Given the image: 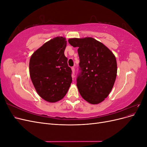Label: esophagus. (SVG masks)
<instances>
[{"label":"esophagus","instance_id":"1","mask_svg":"<svg viewBox=\"0 0 147 147\" xmlns=\"http://www.w3.org/2000/svg\"><path fill=\"white\" fill-rule=\"evenodd\" d=\"M72 77L74 78L75 77V68L74 67H72Z\"/></svg>","mask_w":147,"mask_h":147}]
</instances>
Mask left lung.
<instances>
[{"label":"left lung","instance_id":"obj_1","mask_svg":"<svg viewBox=\"0 0 147 147\" xmlns=\"http://www.w3.org/2000/svg\"><path fill=\"white\" fill-rule=\"evenodd\" d=\"M68 42L78 48L81 73L77 86L80 94L90 104L100 103L109 95L116 80V57L103 43L92 37L72 38Z\"/></svg>","mask_w":147,"mask_h":147}]
</instances>
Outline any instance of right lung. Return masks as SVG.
Segmentation results:
<instances>
[{"instance_id": "add662e5", "label": "right lung", "mask_w": 147, "mask_h": 147, "mask_svg": "<svg viewBox=\"0 0 147 147\" xmlns=\"http://www.w3.org/2000/svg\"><path fill=\"white\" fill-rule=\"evenodd\" d=\"M65 38L56 37L35 51L29 61L31 81L37 94L53 103L61 100L72 83V70L64 55Z\"/></svg>"}]
</instances>
